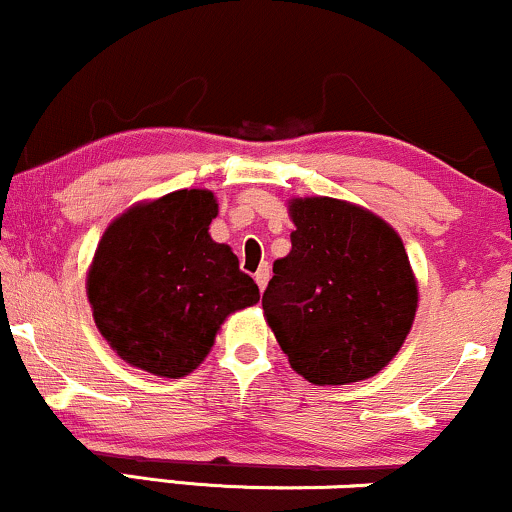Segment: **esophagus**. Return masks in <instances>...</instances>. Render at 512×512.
<instances>
[{"label": "esophagus", "mask_w": 512, "mask_h": 512, "mask_svg": "<svg viewBox=\"0 0 512 512\" xmlns=\"http://www.w3.org/2000/svg\"><path fill=\"white\" fill-rule=\"evenodd\" d=\"M254 280H256V285H258V289H266V285H268V280H270V268H268V263L266 266H261L256 270V275H254Z\"/></svg>", "instance_id": "1"}]
</instances>
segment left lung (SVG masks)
<instances>
[{"label": "left lung", "instance_id": "obj_1", "mask_svg": "<svg viewBox=\"0 0 512 512\" xmlns=\"http://www.w3.org/2000/svg\"><path fill=\"white\" fill-rule=\"evenodd\" d=\"M292 251L273 263L263 313L289 365L320 384L377 375L406 342L418 282L399 232L332 197L289 201Z\"/></svg>", "mask_w": 512, "mask_h": 512}]
</instances>
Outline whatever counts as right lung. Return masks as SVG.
<instances>
[{"label":"right lung","instance_id":"right-lung-1","mask_svg":"<svg viewBox=\"0 0 512 512\" xmlns=\"http://www.w3.org/2000/svg\"><path fill=\"white\" fill-rule=\"evenodd\" d=\"M208 189H178L135 204L106 227L87 273L94 323L111 349L151 375L199 368L230 313L261 299L227 244L208 225Z\"/></svg>","mask_w":512,"mask_h":512}]
</instances>
